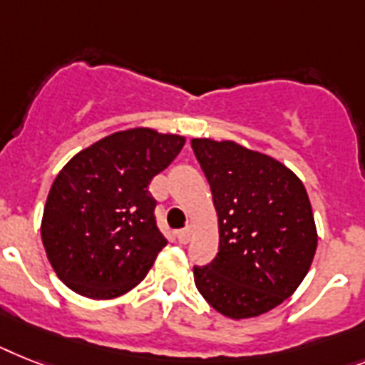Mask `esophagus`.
<instances>
[{
	"instance_id": "1",
	"label": "esophagus",
	"mask_w": 365,
	"mask_h": 365,
	"mask_svg": "<svg viewBox=\"0 0 365 365\" xmlns=\"http://www.w3.org/2000/svg\"><path fill=\"white\" fill-rule=\"evenodd\" d=\"M190 237H192V231H190V227H185V230L177 231V240H179L180 244L188 242Z\"/></svg>"
}]
</instances>
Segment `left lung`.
<instances>
[{
  "label": "left lung",
  "instance_id": "1",
  "mask_svg": "<svg viewBox=\"0 0 365 365\" xmlns=\"http://www.w3.org/2000/svg\"><path fill=\"white\" fill-rule=\"evenodd\" d=\"M218 212L220 246L195 287L225 317L270 312L300 285L317 250L306 188L270 156L233 141L192 140Z\"/></svg>",
  "mask_w": 365,
  "mask_h": 365
}]
</instances>
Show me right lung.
I'll return each mask as SVG.
<instances>
[{
	"label": "right lung",
	"instance_id": "right-lung-1",
	"mask_svg": "<svg viewBox=\"0 0 365 365\" xmlns=\"http://www.w3.org/2000/svg\"><path fill=\"white\" fill-rule=\"evenodd\" d=\"M185 138L134 128L78 153L53 180L42 244L63 284L106 300L145 278L168 240L149 182L175 160Z\"/></svg>",
	"mask_w": 365,
	"mask_h": 365
}]
</instances>
